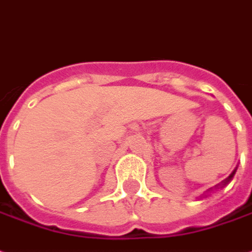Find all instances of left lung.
Masks as SVG:
<instances>
[{
	"label": "left lung",
	"instance_id": "8db88e82",
	"mask_svg": "<svg viewBox=\"0 0 252 252\" xmlns=\"http://www.w3.org/2000/svg\"><path fill=\"white\" fill-rule=\"evenodd\" d=\"M236 171H237V167H236V168H234L233 171H232V174H230V175L227 176V178H226V179H225V181H222V184L220 185V189H222L223 186H226V185L229 184V182H230L232 179H233V176H234V174H236ZM215 189H220V188H218V186H215ZM211 190H212V189H210V190H208V191H211Z\"/></svg>",
	"mask_w": 252,
	"mask_h": 252
}]
</instances>
